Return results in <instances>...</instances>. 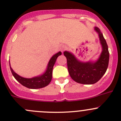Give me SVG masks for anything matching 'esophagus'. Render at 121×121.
<instances>
[{"label": "esophagus", "instance_id": "1", "mask_svg": "<svg viewBox=\"0 0 121 121\" xmlns=\"http://www.w3.org/2000/svg\"><path fill=\"white\" fill-rule=\"evenodd\" d=\"M67 47L66 46H62L60 48L61 51L62 52H63L64 51H65V50H67Z\"/></svg>", "mask_w": 121, "mask_h": 121}]
</instances>
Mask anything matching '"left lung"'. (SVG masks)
Segmentation results:
<instances>
[{"label": "left lung", "mask_w": 121, "mask_h": 121, "mask_svg": "<svg viewBox=\"0 0 121 121\" xmlns=\"http://www.w3.org/2000/svg\"><path fill=\"white\" fill-rule=\"evenodd\" d=\"M94 30L98 34L102 47V52L96 60L82 61L71 52H64L69 75L78 83L86 85L96 83L104 75L108 68L109 58L108 45L100 29L95 27Z\"/></svg>", "instance_id": "obj_1"}]
</instances>
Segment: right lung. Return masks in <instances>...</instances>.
Listing matches in <instances>:
<instances>
[{
  "label": "right lung",
  "instance_id": "add662e5",
  "mask_svg": "<svg viewBox=\"0 0 121 121\" xmlns=\"http://www.w3.org/2000/svg\"><path fill=\"white\" fill-rule=\"evenodd\" d=\"M61 55V52H58V53L53 55L52 58L50 59L48 64H47V68H46L44 72L40 75L32 78H30L23 77L20 76L17 73H16L12 69V68L11 67L9 61L10 68V70L14 78L23 86L30 89L41 88L47 86L50 83L52 79L53 67L54 65L57 57Z\"/></svg>",
  "mask_w": 121,
  "mask_h": 121
}]
</instances>
